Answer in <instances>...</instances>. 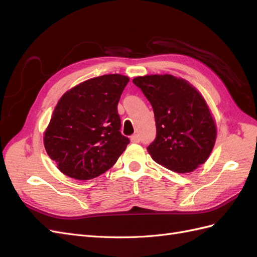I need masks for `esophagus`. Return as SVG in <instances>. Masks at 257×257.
Instances as JSON below:
<instances>
[{"label":"esophagus","mask_w":257,"mask_h":257,"mask_svg":"<svg viewBox=\"0 0 257 257\" xmlns=\"http://www.w3.org/2000/svg\"><path fill=\"white\" fill-rule=\"evenodd\" d=\"M131 142L134 143V144H137V143L141 142V139H139V136L137 134H135V135H133V136L131 137Z\"/></svg>","instance_id":"34e87169"}]
</instances>
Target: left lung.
Masks as SVG:
<instances>
[{
    "label": "left lung",
    "instance_id": "left-lung-1",
    "mask_svg": "<svg viewBox=\"0 0 257 257\" xmlns=\"http://www.w3.org/2000/svg\"><path fill=\"white\" fill-rule=\"evenodd\" d=\"M133 82L153 108L157 138L147 148L151 158L178 174L204 164L213 150L216 124L201 93L169 74L139 76Z\"/></svg>",
    "mask_w": 257,
    "mask_h": 257
}]
</instances>
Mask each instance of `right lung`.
<instances>
[{
  "mask_svg": "<svg viewBox=\"0 0 257 257\" xmlns=\"http://www.w3.org/2000/svg\"><path fill=\"white\" fill-rule=\"evenodd\" d=\"M130 78L94 77L66 91L44 132V146L62 174L90 180L111 168L126 149L118 103Z\"/></svg>",
  "mask_w": 257,
  "mask_h": 257,
  "instance_id": "1",
  "label": "right lung"
}]
</instances>
